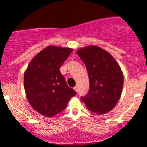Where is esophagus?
Instances as JSON below:
<instances>
[{
	"mask_svg": "<svg viewBox=\"0 0 147 147\" xmlns=\"http://www.w3.org/2000/svg\"><path fill=\"white\" fill-rule=\"evenodd\" d=\"M74 90H75L76 92H77V91H78V88H77V86H75L74 87Z\"/></svg>",
	"mask_w": 147,
	"mask_h": 147,
	"instance_id": "esophagus-1",
	"label": "esophagus"
}]
</instances>
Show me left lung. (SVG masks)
I'll use <instances>...</instances> for the list:
<instances>
[{"label": "left lung", "instance_id": "obj_1", "mask_svg": "<svg viewBox=\"0 0 147 147\" xmlns=\"http://www.w3.org/2000/svg\"><path fill=\"white\" fill-rule=\"evenodd\" d=\"M85 63L90 88L81 99L87 109L96 114L109 112L121 97L124 75L121 68L109 52L97 45H88L77 51Z\"/></svg>", "mask_w": 147, "mask_h": 147}]
</instances>
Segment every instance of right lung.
<instances>
[{"mask_svg":"<svg viewBox=\"0 0 147 147\" xmlns=\"http://www.w3.org/2000/svg\"><path fill=\"white\" fill-rule=\"evenodd\" d=\"M73 49L49 45L32 59L24 73L27 99L32 107L45 117H52L66 107L77 94L60 72Z\"/></svg>","mask_w":147,"mask_h":147,"instance_id":"1","label":"right lung"}]
</instances>
